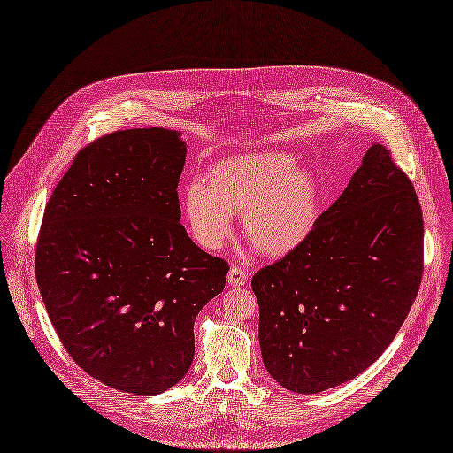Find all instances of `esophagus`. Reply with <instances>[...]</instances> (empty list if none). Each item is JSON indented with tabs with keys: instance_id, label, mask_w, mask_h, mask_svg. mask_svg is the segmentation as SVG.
I'll list each match as a JSON object with an SVG mask.
<instances>
[{
	"instance_id": "obj_1",
	"label": "esophagus",
	"mask_w": 453,
	"mask_h": 453,
	"mask_svg": "<svg viewBox=\"0 0 453 453\" xmlns=\"http://www.w3.org/2000/svg\"><path fill=\"white\" fill-rule=\"evenodd\" d=\"M246 281H248V272L239 265H233L227 273V283L231 287H244Z\"/></svg>"
}]
</instances>
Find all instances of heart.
Instances as JSON below:
<instances>
[{
	"label": "heart",
	"instance_id": "obj_1",
	"mask_svg": "<svg viewBox=\"0 0 453 453\" xmlns=\"http://www.w3.org/2000/svg\"><path fill=\"white\" fill-rule=\"evenodd\" d=\"M320 185L285 151H261L212 165L183 190V212L194 241L220 248L241 214L246 242L266 257L302 246L320 216Z\"/></svg>",
	"mask_w": 453,
	"mask_h": 453
}]
</instances>
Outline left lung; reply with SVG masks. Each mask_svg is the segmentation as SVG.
I'll return each instance as SVG.
<instances>
[{"mask_svg": "<svg viewBox=\"0 0 453 453\" xmlns=\"http://www.w3.org/2000/svg\"><path fill=\"white\" fill-rule=\"evenodd\" d=\"M422 272L418 196L373 144L305 242L253 275L270 376L300 395L357 378L396 337Z\"/></svg>", "mask_w": 453, "mask_h": 453, "instance_id": "obj_1", "label": "left lung"}]
</instances>
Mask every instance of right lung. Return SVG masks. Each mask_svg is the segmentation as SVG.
Wrapping results in <instances>:
<instances>
[{"mask_svg":"<svg viewBox=\"0 0 453 453\" xmlns=\"http://www.w3.org/2000/svg\"><path fill=\"white\" fill-rule=\"evenodd\" d=\"M180 133L114 131L75 153L46 203L35 275L50 320L88 376L151 396L194 359V320L227 261L187 234Z\"/></svg>","mask_w":453,"mask_h":453,"instance_id":"obj_1","label":"right lung"}]
</instances>
